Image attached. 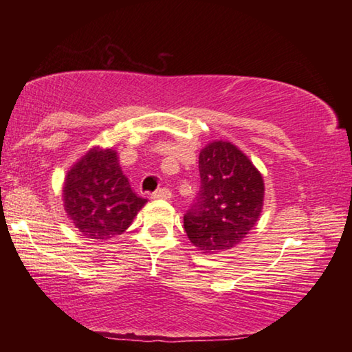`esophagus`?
I'll return each mask as SVG.
<instances>
[{"instance_id": "1", "label": "esophagus", "mask_w": 352, "mask_h": 352, "mask_svg": "<svg viewBox=\"0 0 352 352\" xmlns=\"http://www.w3.org/2000/svg\"><path fill=\"white\" fill-rule=\"evenodd\" d=\"M152 197L157 199V200H169L172 197V192L168 188H160V189L155 190Z\"/></svg>"}]
</instances>
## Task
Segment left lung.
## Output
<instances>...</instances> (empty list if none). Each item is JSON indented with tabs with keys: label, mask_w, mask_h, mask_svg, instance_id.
I'll return each instance as SVG.
<instances>
[{
	"label": "left lung",
	"mask_w": 352,
	"mask_h": 352,
	"mask_svg": "<svg viewBox=\"0 0 352 352\" xmlns=\"http://www.w3.org/2000/svg\"><path fill=\"white\" fill-rule=\"evenodd\" d=\"M200 190L184 214L192 245L214 254L236 247L259 220L264 180L250 158L228 141H212L199 155Z\"/></svg>",
	"instance_id": "1"
}]
</instances>
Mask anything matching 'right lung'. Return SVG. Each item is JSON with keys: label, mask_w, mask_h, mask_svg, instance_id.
Returning a JSON list of instances; mask_svg holds the SVG:
<instances>
[{"label": "right lung", "mask_w": 352, "mask_h": 352, "mask_svg": "<svg viewBox=\"0 0 352 352\" xmlns=\"http://www.w3.org/2000/svg\"><path fill=\"white\" fill-rule=\"evenodd\" d=\"M146 201L130 188L113 148L88 151L65 178V211L88 239L122 234Z\"/></svg>", "instance_id": "obj_1"}]
</instances>
